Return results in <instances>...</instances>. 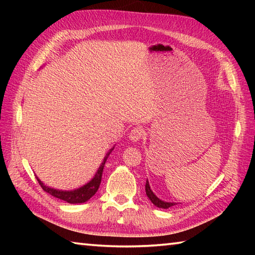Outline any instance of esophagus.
Wrapping results in <instances>:
<instances>
[{"instance_id":"obj_1","label":"esophagus","mask_w":255,"mask_h":255,"mask_svg":"<svg viewBox=\"0 0 255 255\" xmlns=\"http://www.w3.org/2000/svg\"><path fill=\"white\" fill-rule=\"evenodd\" d=\"M144 136V130L140 127H135L131 129V131L129 132V139L131 141H138L140 140Z\"/></svg>"}]
</instances>
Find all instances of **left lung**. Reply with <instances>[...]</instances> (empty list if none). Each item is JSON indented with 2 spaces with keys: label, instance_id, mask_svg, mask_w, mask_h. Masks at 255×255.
Instances as JSON below:
<instances>
[{
  "label": "left lung",
  "instance_id": "left-lung-1",
  "mask_svg": "<svg viewBox=\"0 0 255 255\" xmlns=\"http://www.w3.org/2000/svg\"><path fill=\"white\" fill-rule=\"evenodd\" d=\"M145 191H146V195L149 198V200L153 202V205H155L158 208H164V209H167L170 208V207L176 205L175 202H166V201H163L161 199H158V198L154 195V192L152 191V189L149 187V183L148 181L146 180V184H145Z\"/></svg>",
  "mask_w": 255,
  "mask_h": 255
}]
</instances>
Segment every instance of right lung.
<instances>
[{
  "instance_id": "right-lung-1",
  "label": "right lung",
  "mask_w": 255,
  "mask_h": 255,
  "mask_svg": "<svg viewBox=\"0 0 255 255\" xmlns=\"http://www.w3.org/2000/svg\"><path fill=\"white\" fill-rule=\"evenodd\" d=\"M115 147H112L109 152L107 153V155L103 158V162L101 163L100 167H99L96 175L93 176V179L88 182L86 184H84L83 187H81L79 189L75 190H71V191H64V190H57L54 188H50L48 185H46L41 182L38 176H36L38 182H39L40 187L42 188L44 191H46L49 195L54 196L55 198H58L60 200H64L68 202V204H83V202L88 201L90 198L93 197L96 195V192L98 191L99 187H100L101 183V179H102V172H103V167H105V164L107 162V158L109 156L110 153L114 150Z\"/></svg>"
}]
</instances>
